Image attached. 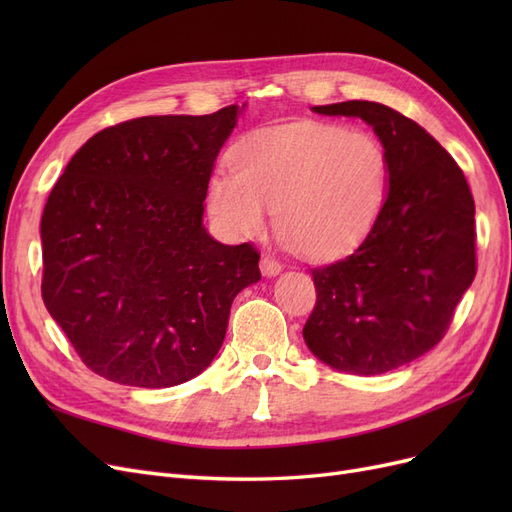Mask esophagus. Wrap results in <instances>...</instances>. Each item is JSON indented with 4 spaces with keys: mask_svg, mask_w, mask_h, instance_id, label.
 <instances>
[{
    "mask_svg": "<svg viewBox=\"0 0 512 512\" xmlns=\"http://www.w3.org/2000/svg\"><path fill=\"white\" fill-rule=\"evenodd\" d=\"M260 271H262V275H265V277H275L277 273L282 271V265L273 256L265 254V256L260 258Z\"/></svg>",
    "mask_w": 512,
    "mask_h": 512,
    "instance_id": "esophagus-1",
    "label": "esophagus"
}]
</instances>
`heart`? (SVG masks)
Here are the masks:
<instances>
[{
	"instance_id": "1",
	"label": "heart",
	"mask_w": 512,
	"mask_h": 512,
	"mask_svg": "<svg viewBox=\"0 0 512 512\" xmlns=\"http://www.w3.org/2000/svg\"><path fill=\"white\" fill-rule=\"evenodd\" d=\"M207 185V207L237 239L260 235L273 209L280 241L312 260L339 258L376 226L389 156L376 136L297 121L247 134Z\"/></svg>"
}]
</instances>
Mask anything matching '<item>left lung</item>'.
Here are the masks:
<instances>
[{
  "mask_svg": "<svg viewBox=\"0 0 512 512\" xmlns=\"http://www.w3.org/2000/svg\"><path fill=\"white\" fill-rule=\"evenodd\" d=\"M312 111L374 128L391 179L367 239L348 258L312 271L318 299L303 339L333 369L386 374L440 342L472 286L474 198L446 149L393 108L350 100Z\"/></svg>",
  "mask_w": 512,
  "mask_h": 512,
  "instance_id": "obj_1",
  "label": "left lung"
}]
</instances>
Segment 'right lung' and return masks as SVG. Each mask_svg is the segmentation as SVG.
Here are the masks:
<instances>
[{"label": "right lung", "instance_id": "obj_1", "mask_svg": "<svg viewBox=\"0 0 512 512\" xmlns=\"http://www.w3.org/2000/svg\"><path fill=\"white\" fill-rule=\"evenodd\" d=\"M239 108L123 121L74 153L44 205L42 299L98 376L166 389L205 371L230 305L260 280L250 243L203 226Z\"/></svg>", "mask_w": 512, "mask_h": 512}]
</instances>
